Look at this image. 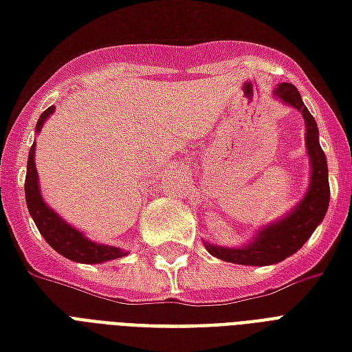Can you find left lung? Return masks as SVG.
Masks as SVG:
<instances>
[{
  "label": "left lung",
  "mask_w": 352,
  "mask_h": 352,
  "mask_svg": "<svg viewBox=\"0 0 352 352\" xmlns=\"http://www.w3.org/2000/svg\"><path fill=\"white\" fill-rule=\"evenodd\" d=\"M274 96L280 98L285 106H291L302 113L306 126V155L309 158V184L306 194L296 203L287 214L267 223L256 231L246 244L241 246H218L210 242H203L209 250L210 256L222 261L235 265H252L265 267L283 261L285 257L293 256L304 246L317 226L324 220L330 203L329 166L327 156L319 145V129L314 116L304 106L300 93L293 83H278L274 87Z\"/></svg>",
  "instance_id": "obj_1"
}]
</instances>
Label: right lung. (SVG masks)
Instances as JSON below:
<instances>
[{
	"instance_id": "obj_1",
	"label": "right lung",
	"mask_w": 352,
	"mask_h": 352,
	"mask_svg": "<svg viewBox=\"0 0 352 352\" xmlns=\"http://www.w3.org/2000/svg\"><path fill=\"white\" fill-rule=\"evenodd\" d=\"M54 106L48 110L43 111L38 117L35 132H41L43 124L46 119L54 113ZM25 203H28V210H30L33 222L44 236V241L50 244L52 248L56 250L57 254L70 259V261L85 263V265H96V263H106L111 259H119L124 257L129 252L110 244H102V242H95L85 236L80 229L70 226L67 220L57 214L56 210L52 209L48 203L44 201L43 194H41V184H38V173L35 168V143L31 145L30 156H28V173H25Z\"/></svg>"
}]
</instances>
